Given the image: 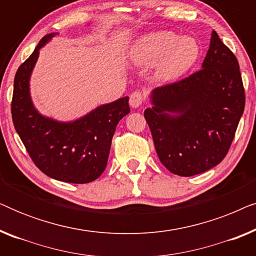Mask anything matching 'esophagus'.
Wrapping results in <instances>:
<instances>
[{
  "instance_id": "esophagus-1",
  "label": "esophagus",
  "mask_w": 256,
  "mask_h": 256,
  "mask_svg": "<svg viewBox=\"0 0 256 256\" xmlns=\"http://www.w3.org/2000/svg\"><path fill=\"white\" fill-rule=\"evenodd\" d=\"M143 102V94L138 90L130 94V98H129V104H130L132 108H138Z\"/></svg>"
}]
</instances>
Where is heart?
Segmentation results:
<instances>
[{
    "mask_svg": "<svg viewBox=\"0 0 256 256\" xmlns=\"http://www.w3.org/2000/svg\"><path fill=\"white\" fill-rule=\"evenodd\" d=\"M199 56L194 38L178 37L171 31H155L140 37L132 48V58L141 66L156 65L158 78L166 82L180 78L190 70Z\"/></svg>",
    "mask_w": 256,
    "mask_h": 256,
    "instance_id": "obj_1",
    "label": "heart"
}]
</instances>
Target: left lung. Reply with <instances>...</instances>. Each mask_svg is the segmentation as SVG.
<instances>
[{
  "instance_id": "1",
  "label": "left lung",
  "mask_w": 256,
  "mask_h": 256,
  "mask_svg": "<svg viewBox=\"0 0 256 256\" xmlns=\"http://www.w3.org/2000/svg\"><path fill=\"white\" fill-rule=\"evenodd\" d=\"M149 99L144 118L163 166L183 177L205 172L226 156L242 116L239 62L213 30L202 70Z\"/></svg>"
}]
</instances>
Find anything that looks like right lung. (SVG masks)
<instances>
[{
	"instance_id": "right-lung-1",
	"label": "right lung",
	"mask_w": 256,
	"mask_h": 256,
	"mask_svg": "<svg viewBox=\"0 0 256 256\" xmlns=\"http://www.w3.org/2000/svg\"><path fill=\"white\" fill-rule=\"evenodd\" d=\"M58 32L42 38L20 66L14 80L12 122L31 160L42 172L66 183L85 184L99 178L107 166L115 128L129 110V98L100 104L72 121L40 113L30 93V79L40 51Z\"/></svg>"
}]
</instances>
